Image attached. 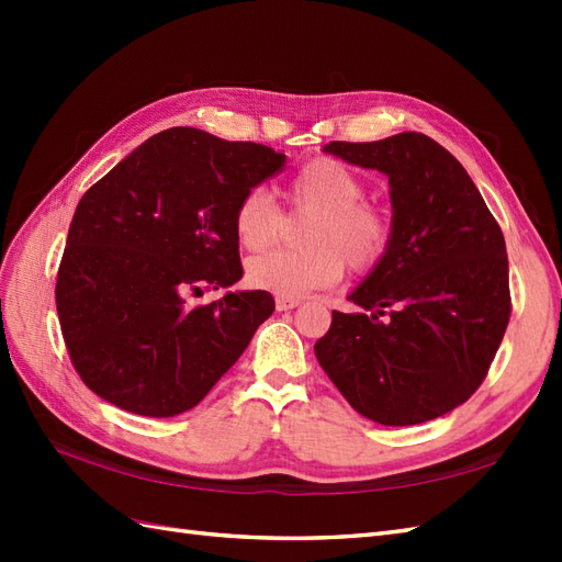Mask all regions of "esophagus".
I'll return each instance as SVG.
<instances>
[{
	"instance_id": "esophagus-1",
	"label": "esophagus",
	"mask_w": 562,
	"mask_h": 562,
	"mask_svg": "<svg viewBox=\"0 0 562 562\" xmlns=\"http://www.w3.org/2000/svg\"><path fill=\"white\" fill-rule=\"evenodd\" d=\"M302 302L292 300V296H278V300H274V308H278V312H292V308H296Z\"/></svg>"
}]
</instances>
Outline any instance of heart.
<instances>
[{"mask_svg":"<svg viewBox=\"0 0 562 562\" xmlns=\"http://www.w3.org/2000/svg\"><path fill=\"white\" fill-rule=\"evenodd\" d=\"M294 210L314 212L304 250H268L248 260L246 278L256 290L302 296L342 278L345 262L355 272L374 270L386 258L396 234L393 212L379 200H367V181L333 157L306 161L288 183ZM232 229L241 248L256 254L278 241L282 212L266 190L254 188L236 202Z\"/></svg>","mask_w":562,"mask_h":562,"instance_id":"b5f03b06","label":"heart"}]
</instances>
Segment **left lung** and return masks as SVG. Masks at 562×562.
Wrapping results in <instances>:
<instances>
[{"instance_id":"left-lung-1","label":"left lung","mask_w":562,"mask_h":562,"mask_svg":"<svg viewBox=\"0 0 562 562\" xmlns=\"http://www.w3.org/2000/svg\"><path fill=\"white\" fill-rule=\"evenodd\" d=\"M324 149L389 176L396 234L350 294L360 312H333L316 360L369 420H435L479 391L507 330L503 229L471 176L432 137L401 133Z\"/></svg>"}]
</instances>
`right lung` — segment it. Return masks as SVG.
Here are the masks:
<instances>
[{
    "mask_svg": "<svg viewBox=\"0 0 562 562\" xmlns=\"http://www.w3.org/2000/svg\"><path fill=\"white\" fill-rule=\"evenodd\" d=\"M284 166L256 142L195 127L149 137L79 200L55 304L69 360L97 396L145 417L207 396L274 312L270 292L202 290L241 280L236 202Z\"/></svg>",
    "mask_w": 562,
    "mask_h": 562,
    "instance_id": "obj_1",
    "label": "right lung"
}]
</instances>
